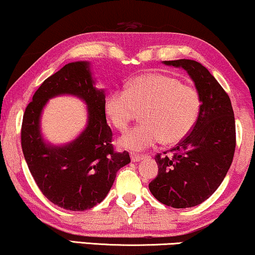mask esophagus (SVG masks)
<instances>
[{
    "label": "esophagus",
    "instance_id": "1",
    "mask_svg": "<svg viewBox=\"0 0 255 255\" xmlns=\"http://www.w3.org/2000/svg\"><path fill=\"white\" fill-rule=\"evenodd\" d=\"M145 156H147V155H141V154H135V153H131V160L133 162L140 161V160L144 159Z\"/></svg>",
    "mask_w": 255,
    "mask_h": 255
}]
</instances>
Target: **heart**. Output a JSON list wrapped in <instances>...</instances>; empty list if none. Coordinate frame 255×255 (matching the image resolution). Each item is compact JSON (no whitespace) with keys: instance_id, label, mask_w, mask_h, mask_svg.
I'll use <instances>...</instances> for the list:
<instances>
[{"instance_id":"obj_1","label":"heart","mask_w":255,"mask_h":255,"mask_svg":"<svg viewBox=\"0 0 255 255\" xmlns=\"http://www.w3.org/2000/svg\"><path fill=\"white\" fill-rule=\"evenodd\" d=\"M201 95L194 86L176 76L146 73L132 79L127 90H113L104 100L108 120L118 130H127L138 111L144 123L120 139L122 147L142 151L160 141L176 144L193 130L200 116Z\"/></svg>"}]
</instances>
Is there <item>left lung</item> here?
Masks as SVG:
<instances>
[{
    "label": "left lung",
    "mask_w": 255,
    "mask_h": 255,
    "mask_svg": "<svg viewBox=\"0 0 255 255\" xmlns=\"http://www.w3.org/2000/svg\"><path fill=\"white\" fill-rule=\"evenodd\" d=\"M182 67L201 95L198 120L175 147L158 153V176L148 184L162 204L176 209L191 208L217 190L231 166L236 149V123L230 97L200 62L189 59L163 61Z\"/></svg>",
    "instance_id": "1"
}]
</instances>
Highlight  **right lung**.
<instances>
[{"label":"right lung","mask_w":255,"mask_h":255,"mask_svg":"<svg viewBox=\"0 0 255 255\" xmlns=\"http://www.w3.org/2000/svg\"><path fill=\"white\" fill-rule=\"evenodd\" d=\"M61 93L85 101L89 124L74 142L58 148L43 141L39 118L48 99ZM104 100L103 90L94 87L89 62H71L41 83L24 113L20 144L31 175L44 196L66 210L83 211L101 203L118 169L131 161L128 152H116L111 144Z\"/></svg>","instance_id":"add662e5"}]
</instances>
